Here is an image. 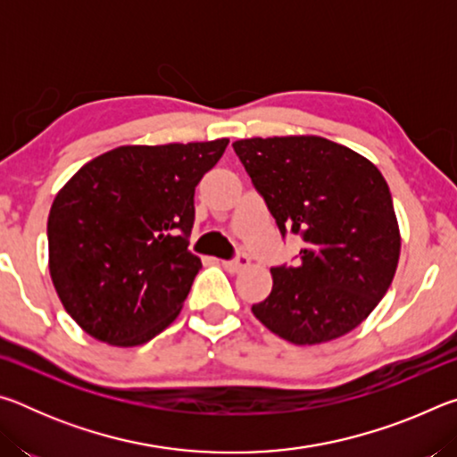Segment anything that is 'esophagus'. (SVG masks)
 I'll list each match as a JSON object with an SVG mask.
<instances>
[{"mask_svg":"<svg viewBox=\"0 0 457 457\" xmlns=\"http://www.w3.org/2000/svg\"><path fill=\"white\" fill-rule=\"evenodd\" d=\"M221 266L226 268L228 272L236 274V272H242V270H245L247 266H250V258H247L245 253H239L236 260H223Z\"/></svg>","mask_w":457,"mask_h":457,"instance_id":"1","label":"esophagus"}]
</instances>
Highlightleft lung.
<instances>
[{
    "label": "left lung",
    "instance_id": "1",
    "mask_svg": "<svg viewBox=\"0 0 457 457\" xmlns=\"http://www.w3.org/2000/svg\"><path fill=\"white\" fill-rule=\"evenodd\" d=\"M280 234H300L296 266L272 268V292L252 312L292 345L357 328L395 276L401 234L389 185L367 157L324 137L234 143Z\"/></svg>",
    "mask_w": 457,
    "mask_h": 457
}]
</instances>
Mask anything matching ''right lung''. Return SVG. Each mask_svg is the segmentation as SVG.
<instances>
[{
	"label": "right lung",
	"instance_id": "right-lung-1",
	"mask_svg": "<svg viewBox=\"0 0 457 457\" xmlns=\"http://www.w3.org/2000/svg\"><path fill=\"white\" fill-rule=\"evenodd\" d=\"M228 143L117 146L58 191L48 215L50 276L87 335L137 346L179 316L201 268L187 250L193 195Z\"/></svg>",
	"mask_w": 457,
	"mask_h": 457
}]
</instances>
